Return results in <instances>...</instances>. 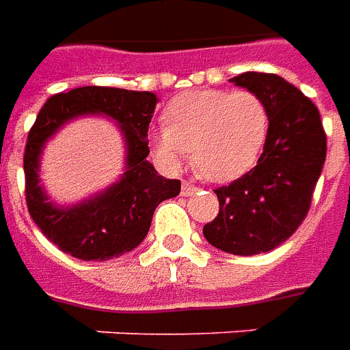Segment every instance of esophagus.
I'll use <instances>...</instances> for the list:
<instances>
[{
	"label": "esophagus",
	"mask_w": 350,
	"mask_h": 350,
	"mask_svg": "<svg viewBox=\"0 0 350 350\" xmlns=\"http://www.w3.org/2000/svg\"><path fill=\"white\" fill-rule=\"evenodd\" d=\"M195 191H198V187L195 185V183L189 182V180H183V183H182V195H183V197H187V195H193Z\"/></svg>",
	"instance_id": "34e87169"
}]
</instances>
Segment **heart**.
Masks as SVG:
<instances>
[{
	"label": "heart",
	"instance_id": "b5f03b06",
	"mask_svg": "<svg viewBox=\"0 0 350 350\" xmlns=\"http://www.w3.org/2000/svg\"><path fill=\"white\" fill-rule=\"evenodd\" d=\"M163 125L152 140L163 163L176 167L191 152L198 174L227 183L257 165L270 131V112L247 90H197L168 103Z\"/></svg>",
	"mask_w": 350,
	"mask_h": 350
}]
</instances>
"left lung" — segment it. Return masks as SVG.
I'll use <instances>...</instances> for the list:
<instances>
[{
	"instance_id": "obj_1",
	"label": "left lung",
	"mask_w": 350,
	"mask_h": 350,
	"mask_svg": "<svg viewBox=\"0 0 350 350\" xmlns=\"http://www.w3.org/2000/svg\"><path fill=\"white\" fill-rule=\"evenodd\" d=\"M266 103L270 131L257 167L215 191L219 213L202 232L230 255H258L288 240L306 219L326 159V133L309 97L271 72L232 79Z\"/></svg>"
}]
</instances>
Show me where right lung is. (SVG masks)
I'll return each instance as SVG.
<instances>
[{
  "label": "right lung",
  "instance_id": "obj_1",
  "mask_svg": "<svg viewBox=\"0 0 350 350\" xmlns=\"http://www.w3.org/2000/svg\"><path fill=\"white\" fill-rule=\"evenodd\" d=\"M155 93L84 86L52 95L29 129L24 152L26 204L35 225L59 250L80 260H108L135 250L150 230L155 208L180 195V180H167L146 161ZM105 113L120 123L128 142V170L105 193L71 208L48 202L38 183L42 144L65 121Z\"/></svg>",
  "mask_w": 350,
  "mask_h": 350
}]
</instances>
